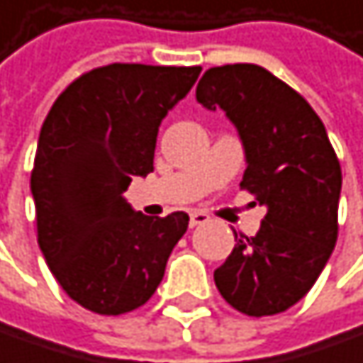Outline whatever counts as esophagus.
Wrapping results in <instances>:
<instances>
[{"mask_svg": "<svg viewBox=\"0 0 363 363\" xmlns=\"http://www.w3.org/2000/svg\"><path fill=\"white\" fill-rule=\"evenodd\" d=\"M211 217L203 213V211H194L192 215H190V228H196V225H204L206 221H208Z\"/></svg>", "mask_w": 363, "mask_h": 363, "instance_id": "esophagus-1", "label": "esophagus"}]
</instances>
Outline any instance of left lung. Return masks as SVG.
I'll return each mask as SVG.
<instances>
[{"label": "left lung", "instance_id": "1", "mask_svg": "<svg viewBox=\"0 0 363 363\" xmlns=\"http://www.w3.org/2000/svg\"><path fill=\"white\" fill-rule=\"evenodd\" d=\"M196 100L223 108L245 144L240 188L267 206L255 236L240 232L213 278L250 318L286 311L311 291L339 236L342 175L326 127L291 85L257 65L208 68Z\"/></svg>", "mask_w": 363, "mask_h": 363}]
</instances>
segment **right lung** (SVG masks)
I'll list each match as a JSON object with an SVG mask.
<instances>
[{"label":"right lung","mask_w":363,"mask_h":363,"mask_svg":"<svg viewBox=\"0 0 363 363\" xmlns=\"http://www.w3.org/2000/svg\"><path fill=\"white\" fill-rule=\"evenodd\" d=\"M201 67L114 62L77 77L48 113L30 171L37 242L72 301L121 315L155 295L190 217H148L125 203L155 169L160 121Z\"/></svg>","instance_id":"right-lung-1"}]
</instances>
